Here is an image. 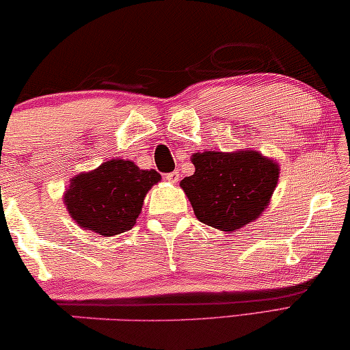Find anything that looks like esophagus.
Here are the masks:
<instances>
[{
    "instance_id": "esophagus-1",
    "label": "esophagus",
    "mask_w": 350,
    "mask_h": 350,
    "mask_svg": "<svg viewBox=\"0 0 350 350\" xmlns=\"http://www.w3.org/2000/svg\"><path fill=\"white\" fill-rule=\"evenodd\" d=\"M179 179H180L179 171H173V173L166 174V180L171 182V184H177V182H179Z\"/></svg>"
}]
</instances>
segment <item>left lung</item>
I'll return each instance as SVG.
<instances>
[{
    "label": "left lung",
    "mask_w": 350,
    "mask_h": 350,
    "mask_svg": "<svg viewBox=\"0 0 350 350\" xmlns=\"http://www.w3.org/2000/svg\"><path fill=\"white\" fill-rule=\"evenodd\" d=\"M195 173L180 180L198 220L234 232L258 220L280 179L278 161L258 150H204L191 155Z\"/></svg>",
    "instance_id": "1"
}]
</instances>
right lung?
I'll return each mask as SVG.
<instances>
[{
    "label": "right lung",
    "mask_w": 350,
    "mask_h": 350,
    "mask_svg": "<svg viewBox=\"0 0 350 350\" xmlns=\"http://www.w3.org/2000/svg\"><path fill=\"white\" fill-rule=\"evenodd\" d=\"M160 180L155 170H139L132 160L111 159L72 177L62 201L78 226L113 237L133 228L146 195Z\"/></svg>",
    "instance_id": "add662e5"
}]
</instances>
